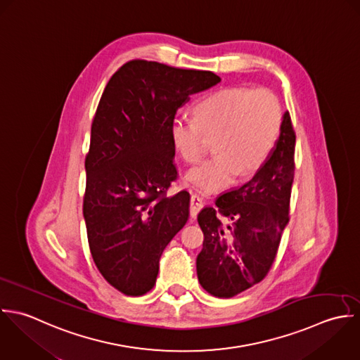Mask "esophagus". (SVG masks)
<instances>
[{"label": "esophagus", "mask_w": 360, "mask_h": 360, "mask_svg": "<svg viewBox=\"0 0 360 360\" xmlns=\"http://www.w3.org/2000/svg\"><path fill=\"white\" fill-rule=\"evenodd\" d=\"M202 206H203L202 199L198 195H192V198H191V216L193 217V218L198 216V213L202 209Z\"/></svg>", "instance_id": "obj_1"}]
</instances>
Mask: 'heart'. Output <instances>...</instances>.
Masks as SVG:
<instances>
[{
  "mask_svg": "<svg viewBox=\"0 0 360 360\" xmlns=\"http://www.w3.org/2000/svg\"><path fill=\"white\" fill-rule=\"evenodd\" d=\"M195 120L176 117L169 124L174 150L188 162L205 153V138H214V157L192 167L185 179L202 193H216L235 178L255 174L269 158L283 127L276 94L242 86L210 93L193 108Z\"/></svg>",
  "mask_w": 360,
  "mask_h": 360,
  "instance_id": "1",
  "label": "heart"
}]
</instances>
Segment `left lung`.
Wrapping results in <instances>:
<instances>
[{"label": "left lung", "instance_id": "obj_1", "mask_svg": "<svg viewBox=\"0 0 360 360\" xmlns=\"http://www.w3.org/2000/svg\"><path fill=\"white\" fill-rule=\"evenodd\" d=\"M295 141L287 111L280 138L255 176L218 196L217 210L205 207L199 213L205 240L196 270L209 293L232 297L260 283L271 269L289 221Z\"/></svg>", "mask_w": 360, "mask_h": 360}]
</instances>
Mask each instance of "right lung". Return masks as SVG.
I'll return each mask as SVG.
<instances>
[{"instance_id":"add662e5","label":"right lung","mask_w":360,"mask_h":360,"mask_svg":"<svg viewBox=\"0 0 360 360\" xmlns=\"http://www.w3.org/2000/svg\"><path fill=\"white\" fill-rule=\"evenodd\" d=\"M218 82L210 71L134 60L103 91L84 161L83 217L98 271L125 295L154 287L165 246L189 218V192L167 195L178 175L169 124L192 94Z\"/></svg>"}]
</instances>
